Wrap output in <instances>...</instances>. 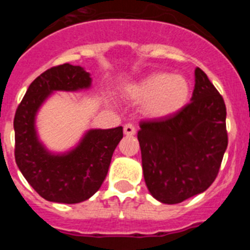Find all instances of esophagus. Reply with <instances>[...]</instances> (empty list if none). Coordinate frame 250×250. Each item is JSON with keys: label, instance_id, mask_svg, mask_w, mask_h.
<instances>
[{"label": "esophagus", "instance_id": "esophagus-1", "mask_svg": "<svg viewBox=\"0 0 250 250\" xmlns=\"http://www.w3.org/2000/svg\"><path fill=\"white\" fill-rule=\"evenodd\" d=\"M124 132H125V135H134L136 132V127L134 124H125V126H124Z\"/></svg>", "mask_w": 250, "mask_h": 250}]
</instances>
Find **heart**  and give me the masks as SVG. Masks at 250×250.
Returning a JSON list of instances; mask_svg holds the SVG:
<instances>
[{
	"label": "heart",
	"instance_id": "obj_1",
	"mask_svg": "<svg viewBox=\"0 0 250 250\" xmlns=\"http://www.w3.org/2000/svg\"><path fill=\"white\" fill-rule=\"evenodd\" d=\"M130 95L144 104L147 116L163 119L171 116L187 105L190 83L182 75L154 72L130 87Z\"/></svg>",
	"mask_w": 250,
	"mask_h": 250
}]
</instances>
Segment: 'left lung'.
Here are the masks:
<instances>
[{"instance_id":"8db88e82","label":"left lung","mask_w":250,"mask_h":250,"mask_svg":"<svg viewBox=\"0 0 250 250\" xmlns=\"http://www.w3.org/2000/svg\"><path fill=\"white\" fill-rule=\"evenodd\" d=\"M225 118L222 95L196 67L190 103L171 116L141 121L143 173L155 199L178 204L213 184L228 146Z\"/></svg>"}]
</instances>
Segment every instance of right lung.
I'll list each match as a JSON object with an SVG mask.
<instances>
[{
	"label": "right lung",
	"instance_id": "right-lung-1",
	"mask_svg": "<svg viewBox=\"0 0 250 250\" xmlns=\"http://www.w3.org/2000/svg\"><path fill=\"white\" fill-rule=\"evenodd\" d=\"M91 77L81 66H55L28 86L15 114V159L22 175L43 199L76 204L100 189L112 154L123 139V127L95 129L71 151L55 155L45 149L35 129L36 112L54 91L89 89Z\"/></svg>",
	"mask_w": 250,
	"mask_h": 250
}]
</instances>
